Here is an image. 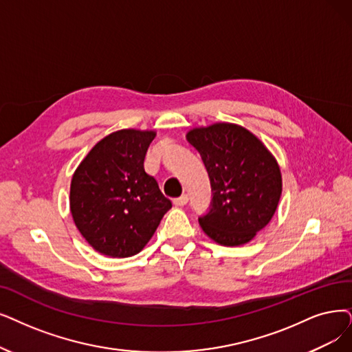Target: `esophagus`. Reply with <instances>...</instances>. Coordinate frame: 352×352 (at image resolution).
Returning a JSON list of instances; mask_svg holds the SVG:
<instances>
[{"label": "esophagus", "mask_w": 352, "mask_h": 352, "mask_svg": "<svg viewBox=\"0 0 352 352\" xmlns=\"http://www.w3.org/2000/svg\"><path fill=\"white\" fill-rule=\"evenodd\" d=\"M188 201H189L188 195H182V196H179V198L173 199V204H175L176 206H185V205L188 204Z\"/></svg>", "instance_id": "esophagus-1"}]
</instances>
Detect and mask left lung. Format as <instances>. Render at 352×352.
I'll return each mask as SVG.
<instances>
[{
    "instance_id": "obj_1",
    "label": "left lung",
    "mask_w": 352,
    "mask_h": 352,
    "mask_svg": "<svg viewBox=\"0 0 352 352\" xmlns=\"http://www.w3.org/2000/svg\"><path fill=\"white\" fill-rule=\"evenodd\" d=\"M188 142L199 151L212 202L199 218L204 232L221 245L250 243L269 223L282 195V173L273 154L241 125L217 122L193 129Z\"/></svg>"
}]
</instances>
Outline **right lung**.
<instances>
[{"instance_id": "1", "label": "right lung", "mask_w": 352, "mask_h": 352, "mask_svg": "<svg viewBox=\"0 0 352 352\" xmlns=\"http://www.w3.org/2000/svg\"><path fill=\"white\" fill-rule=\"evenodd\" d=\"M154 131L120 130L98 142L70 184V212L88 244L124 258L142 251L172 202L144 170Z\"/></svg>"}]
</instances>
